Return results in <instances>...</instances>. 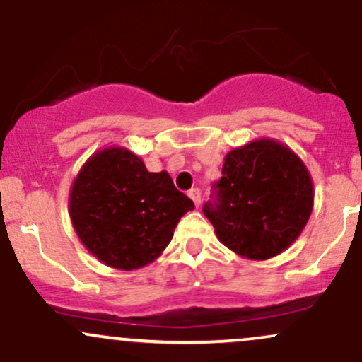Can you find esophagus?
<instances>
[{"label":"esophagus","instance_id":"obj_1","mask_svg":"<svg viewBox=\"0 0 362 362\" xmlns=\"http://www.w3.org/2000/svg\"><path fill=\"white\" fill-rule=\"evenodd\" d=\"M189 197L194 201L195 207L201 206V190H199V189H190L189 190Z\"/></svg>","mask_w":362,"mask_h":362}]
</instances>
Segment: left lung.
I'll list each match as a JSON object with an SVG mask.
<instances>
[{
	"label": "left lung",
	"mask_w": 362,
	"mask_h": 362,
	"mask_svg": "<svg viewBox=\"0 0 362 362\" xmlns=\"http://www.w3.org/2000/svg\"><path fill=\"white\" fill-rule=\"evenodd\" d=\"M216 199L202 211L224 247L267 260L296 242L313 211V180L293 149L262 138L224 156Z\"/></svg>",
	"instance_id": "left-lung-1"
}]
</instances>
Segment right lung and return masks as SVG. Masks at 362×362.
<instances>
[{
    "instance_id": "obj_1",
    "label": "right lung",
    "mask_w": 362,
    "mask_h": 362,
    "mask_svg": "<svg viewBox=\"0 0 362 362\" xmlns=\"http://www.w3.org/2000/svg\"><path fill=\"white\" fill-rule=\"evenodd\" d=\"M68 207L91 255L112 269L134 271L161 255L194 202L178 192L167 172H148L138 155L109 146L85 161Z\"/></svg>"
}]
</instances>
